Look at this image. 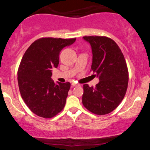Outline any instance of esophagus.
I'll use <instances>...</instances> for the list:
<instances>
[{"label": "esophagus", "instance_id": "esophagus-1", "mask_svg": "<svg viewBox=\"0 0 150 150\" xmlns=\"http://www.w3.org/2000/svg\"><path fill=\"white\" fill-rule=\"evenodd\" d=\"M72 86H73V87H77V86H80V85L79 84H77L75 83V82H72Z\"/></svg>", "mask_w": 150, "mask_h": 150}]
</instances>
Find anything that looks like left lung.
<instances>
[{"instance_id": "1", "label": "left lung", "mask_w": 150, "mask_h": 150, "mask_svg": "<svg viewBox=\"0 0 150 150\" xmlns=\"http://www.w3.org/2000/svg\"><path fill=\"white\" fill-rule=\"evenodd\" d=\"M92 52L91 70L99 77L95 87L83 85L82 104L97 115L111 113L120 104L126 93L128 70L124 56L114 41L106 37H83Z\"/></svg>"}]
</instances>
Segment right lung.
I'll list each match as a JSON object with an SVG mask.
<instances>
[{"label": "right lung", "mask_w": 150, "mask_h": 150, "mask_svg": "<svg viewBox=\"0 0 150 150\" xmlns=\"http://www.w3.org/2000/svg\"><path fill=\"white\" fill-rule=\"evenodd\" d=\"M75 40L41 38L25 51L18 71L19 89L25 104L37 116L51 118L64 108L70 83H55L52 68L58 67L61 50Z\"/></svg>", "instance_id": "right-lung-1"}]
</instances>
